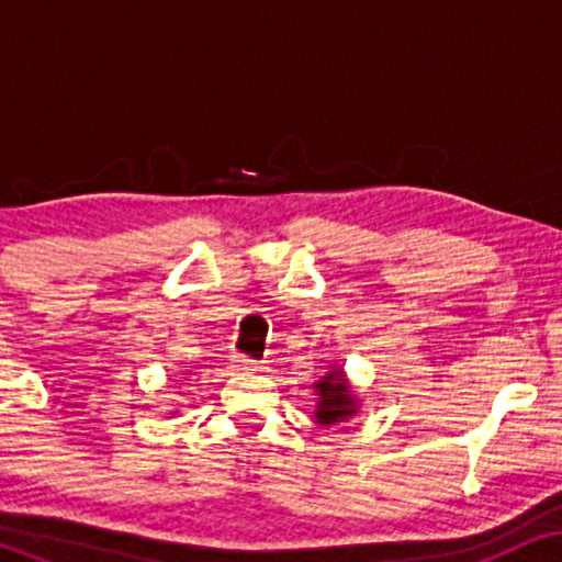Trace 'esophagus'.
I'll return each instance as SVG.
<instances>
[{
	"instance_id": "34e87169",
	"label": "esophagus",
	"mask_w": 562,
	"mask_h": 562,
	"mask_svg": "<svg viewBox=\"0 0 562 562\" xmlns=\"http://www.w3.org/2000/svg\"><path fill=\"white\" fill-rule=\"evenodd\" d=\"M233 363L235 368H240V371H258V360H252L248 356H233Z\"/></svg>"
}]
</instances>
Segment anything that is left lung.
Instances as JSON below:
<instances>
[{
  "mask_svg": "<svg viewBox=\"0 0 562 562\" xmlns=\"http://www.w3.org/2000/svg\"><path fill=\"white\" fill-rule=\"evenodd\" d=\"M314 389L319 391L317 402V422L319 425H335V422H342L356 414V396L350 394L348 383L342 379L340 368H335L333 373L325 375L319 383H314Z\"/></svg>",
  "mask_w": 562,
  "mask_h": 562,
  "instance_id": "obj_1",
  "label": "left lung"
}]
</instances>
